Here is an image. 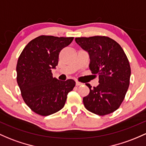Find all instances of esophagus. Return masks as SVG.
Wrapping results in <instances>:
<instances>
[{"label":"esophagus","mask_w":146,"mask_h":146,"mask_svg":"<svg viewBox=\"0 0 146 146\" xmlns=\"http://www.w3.org/2000/svg\"><path fill=\"white\" fill-rule=\"evenodd\" d=\"M76 86H80L82 84V83L80 82H78V81H76Z\"/></svg>","instance_id":"esophagus-1"}]
</instances>
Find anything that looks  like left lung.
<instances>
[{"mask_svg":"<svg viewBox=\"0 0 146 146\" xmlns=\"http://www.w3.org/2000/svg\"><path fill=\"white\" fill-rule=\"evenodd\" d=\"M76 41L90 56L89 69L99 84L91 88L83 98L87 110L99 116L111 113L119 108L129 85L131 68L129 60L121 46L105 36L78 37Z\"/></svg>","mask_w":146,"mask_h":146,"instance_id":"obj_1","label":"left lung"}]
</instances>
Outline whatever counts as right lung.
<instances>
[{
	"instance_id": "right-lung-1",
	"label": "right lung",
	"mask_w": 146,
	"mask_h": 146,
	"mask_svg": "<svg viewBox=\"0 0 146 146\" xmlns=\"http://www.w3.org/2000/svg\"><path fill=\"white\" fill-rule=\"evenodd\" d=\"M73 39L41 35L30 41L19 56L17 83L24 102L37 114L46 116L62 110L76 86L73 80L60 81L51 72L58 64L60 51Z\"/></svg>"
}]
</instances>
